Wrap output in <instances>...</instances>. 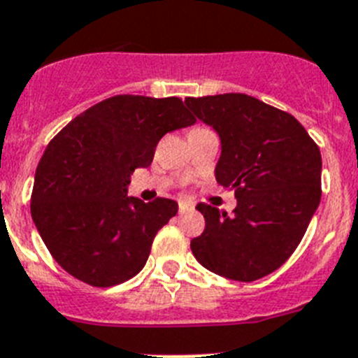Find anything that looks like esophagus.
I'll return each instance as SVG.
<instances>
[{"label":"esophagus","instance_id":"obj_1","mask_svg":"<svg viewBox=\"0 0 358 358\" xmlns=\"http://www.w3.org/2000/svg\"><path fill=\"white\" fill-rule=\"evenodd\" d=\"M192 209H194V205H192L191 201H183V200L178 201V213H180V214L191 213Z\"/></svg>","mask_w":358,"mask_h":358}]
</instances>
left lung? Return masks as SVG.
<instances>
[{"instance_id": "obj_1", "label": "left lung", "mask_w": 358, "mask_h": 358, "mask_svg": "<svg viewBox=\"0 0 358 358\" xmlns=\"http://www.w3.org/2000/svg\"><path fill=\"white\" fill-rule=\"evenodd\" d=\"M189 110L222 141L216 180L234 189V216L198 203L205 231L191 250L234 281L265 278L294 254L321 201V151L287 111L245 93L187 97Z\"/></svg>"}]
</instances>
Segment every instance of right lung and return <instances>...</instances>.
Here are the masks:
<instances>
[{
	"label": "right lung",
	"mask_w": 358,
	"mask_h": 358,
	"mask_svg": "<svg viewBox=\"0 0 358 358\" xmlns=\"http://www.w3.org/2000/svg\"><path fill=\"white\" fill-rule=\"evenodd\" d=\"M182 99L115 95L57 133L34 180L30 213L52 257L92 287H115L144 268L178 203L127 196L136 167L151 166L158 141L192 126Z\"/></svg>",
	"instance_id": "right-lung-1"
}]
</instances>
